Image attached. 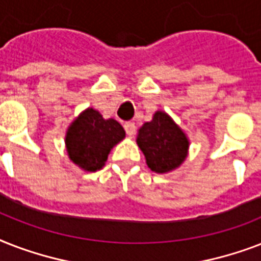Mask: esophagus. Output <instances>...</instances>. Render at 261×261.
I'll list each match as a JSON object with an SVG mask.
<instances>
[{"mask_svg": "<svg viewBox=\"0 0 261 261\" xmlns=\"http://www.w3.org/2000/svg\"><path fill=\"white\" fill-rule=\"evenodd\" d=\"M124 130H126L127 135L128 137H133L135 134V130H137V127H135V123L133 122H126L124 123Z\"/></svg>", "mask_w": 261, "mask_h": 261, "instance_id": "1", "label": "esophagus"}]
</instances>
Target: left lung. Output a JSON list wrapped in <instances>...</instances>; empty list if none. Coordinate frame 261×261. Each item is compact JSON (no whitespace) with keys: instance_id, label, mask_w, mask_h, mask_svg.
<instances>
[{"instance_id":"8db88e82","label":"left lung","mask_w":261,"mask_h":261,"mask_svg":"<svg viewBox=\"0 0 261 261\" xmlns=\"http://www.w3.org/2000/svg\"><path fill=\"white\" fill-rule=\"evenodd\" d=\"M137 143L155 173H167L178 168L188 154V138L173 119L163 111L153 115L138 130Z\"/></svg>"}]
</instances>
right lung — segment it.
Wrapping results in <instances>:
<instances>
[{"label":"right lung","instance_id":"right-lung-1","mask_svg":"<svg viewBox=\"0 0 261 261\" xmlns=\"http://www.w3.org/2000/svg\"><path fill=\"white\" fill-rule=\"evenodd\" d=\"M124 137L120 123L88 108L69 126L65 142L69 159L84 171L94 172L104 167L111 149Z\"/></svg>","mask_w":261,"mask_h":261}]
</instances>
